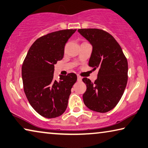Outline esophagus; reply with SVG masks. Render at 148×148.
<instances>
[{"label":"esophagus","mask_w":148,"mask_h":148,"mask_svg":"<svg viewBox=\"0 0 148 148\" xmlns=\"http://www.w3.org/2000/svg\"><path fill=\"white\" fill-rule=\"evenodd\" d=\"M77 79H78V82H81L82 79V78L81 76H77Z\"/></svg>","instance_id":"esophagus-1"}]
</instances>
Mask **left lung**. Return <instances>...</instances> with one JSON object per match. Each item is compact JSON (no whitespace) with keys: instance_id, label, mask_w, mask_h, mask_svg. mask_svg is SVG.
<instances>
[{"instance_id":"8db88e82","label":"left lung","mask_w":148,"mask_h":148,"mask_svg":"<svg viewBox=\"0 0 148 148\" xmlns=\"http://www.w3.org/2000/svg\"><path fill=\"white\" fill-rule=\"evenodd\" d=\"M78 32L92 45L89 66L98 69L94 82L84 78L87 89L84 103L90 110L107 112L118 104L128 80V62L123 50L111 34L102 29H79Z\"/></svg>"}]
</instances>
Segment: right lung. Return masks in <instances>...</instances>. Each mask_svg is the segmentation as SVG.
<instances>
[{
	"mask_svg": "<svg viewBox=\"0 0 148 148\" xmlns=\"http://www.w3.org/2000/svg\"><path fill=\"white\" fill-rule=\"evenodd\" d=\"M76 29H64L43 36L33 43L22 67L23 90L31 106L48 119L64 113L71 89L77 80L74 73L54 78L55 64L62 59L64 46Z\"/></svg>",
	"mask_w": 148,
	"mask_h": 148,
	"instance_id": "add662e5",
	"label": "right lung"
}]
</instances>
